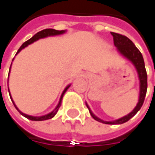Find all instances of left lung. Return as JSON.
I'll use <instances>...</instances> for the list:
<instances>
[{
	"instance_id": "1",
	"label": "left lung",
	"mask_w": 155,
	"mask_h": 155,
	"mask_svg": "<svg viewBox=\"0 0 155 155\" xmlns=\"http://www.w3.org/2000/svg\"><path fill=\"white\" fill-rule=\"evenodd\" d=\"M111 34L113 36L114 45L117 48V51L134 64L135 70L138 73V77L139 80V96H138V103L136 105V107L134 108V110L130 111L127 115L118 119L113 120V121H104L102 119L99 118L98 117H96L93 113L86 102H85V105L89 109V111H90L91 117L96 121L105 123V124L113 125V124H123V123H126L140 110V108L142 107L143 101H144L148 85H147V72L145 70L144 61H143V55L140 51L134 45V43L126 36H123V35L116 33V32H111Z\"/></svg>"
}]
</instances>
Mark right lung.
Listing matches in <instances>:
<instances>
[{"label":"right lung","instance_id":"right-lung-1","mask_svg":"<svg viewBox=\"0 0 155 155\" xmlns=\"http://www.w3.org/2000/svg\"><path fill=\"white\" fill-rule=\"evenodd\" d=\"M66 32V30H61V31H59V30H55V29H52V28H47V29H44V30H42V31H40V32H37L36 34L34 35L33 37H32L30 39H28V41H26L24 44H22L20 48L18 49V51H17V54L18 53H20L21 49H23L24 48L28 47V45L30 44H33L34 42H36L39 39H42V38H48V37H53V36H58V35H61V34H64V33H65ZM16 54V55H17ZM13 59H12V61H13ZM11 68H12V64H11V67H10V70H9V74H8V79H9V75H10V72H11ZM71 85V84L70 85H68L64 88V91L62 92L61 94V96H60V98H59V103L58 105L56 106V107L51 111V112H49V113H48V114H45V115H43V116H39V117H38V116H31V115H28V114H25L23 113L22 111H21L18 107H17V106H16V104L15 102L13 101L12 100V97L11 96V93H10V90H9V87H8V91H9V94H10V97H11V100L12 101V103H13L14 107H16L17 111L20 112V114L22 115L23 117H25L26 118L29 119V120H32V121H44V120H48V119H51L53 118L55 115H56V113L58 112V110H59V108L60 107V106H61V102H62V99L63 97H64V93L66 92L67 90L70 88V86Z\"/></svg>","mask_w":155,"mask_h":155}]
</instances>
